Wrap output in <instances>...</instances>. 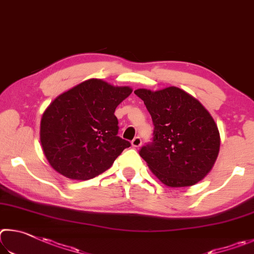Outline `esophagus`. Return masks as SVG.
Listing matches in <instances>:
<instances>
[{
    "label": "esophagus",
    "mask_w": 254,
    "mask_h": 254,
    "mask_svg": "<svg viewBox=\"0 0 254 254\" xmlns=\"http://www.w3.org/2000/svg\"><path fill=\"white\" fill-rule=\"evenodd\" d=\"M131 145H132V147H135V148H138L139 146L141 145V138L139 136H136L134 139L131 140Z\"/></svg>",
    "instance_id": "obj_1"
}]
</instances>
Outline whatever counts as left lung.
Here are the masks:
<instances>
[{"mask_svg":"<svg viewBox=\"0 0 254 254\" xmlns=\"http://www.w3.org/2000/svg\"><path fill=\"white\" fill-rule=\"evenodd\" d=\"M135 93L152 116V141L139 155L155 175L171 188L196 184L212 170L220 149V134L201 102L176 87Z\"/></svg>","mask_w":254,"mask_h":254,"instance_id":"left-lung-1","label":"left lung"}]
</instances>
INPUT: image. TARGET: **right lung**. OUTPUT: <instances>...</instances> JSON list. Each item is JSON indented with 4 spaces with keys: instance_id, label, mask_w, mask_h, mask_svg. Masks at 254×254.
Returning a JSON list of instances; mask_svg holds the SVG:
<instances>
[{
    "instance_id": "1",
    "label": "right lung",
    "mask_w": 254,
    "mask_h": 254,
    "mask_svg": "<svg viewBox=\"0 0 254 254\" xmlns=\"http://www.w3.org/2000/svg\"><path fill=\"white\" fill-rule=\"evenodd\" d=\"M129 87L100 79L79 83L53 100L41 119L44 155L55 170L71 180L87 181L108 170L128 140L118 136L115 110Z\"/></svg>"
}]
</instances>
